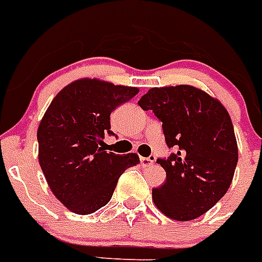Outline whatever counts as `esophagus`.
I'll list each match as a JSON object with an SVG mask.
<instances>
[{
    "label": "esophagus",
    "instance_id": "34e87169",
    "mask_svg": "<svg viewBox=\"0 0 262 262\" xmlns=\"http://www.w3.org/2000/svg\"><path fill=\"white\" fill-rule=\"evenodd\" d=\"M140 162H141L142 166H150V165L155 162V158L153 157H140Z\"/></svg>",
    "mask_w": 262,
    "mask_h": 262
}]
</instances>
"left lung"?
<instances>
[{"mask_svg": "<svg viewBox=\"0 0 262 262\" xmlns=\"http://www.w3.org/2000/svg\"><path fill=\"white\" fill-rule=\"evenodd\" d=\"M138 105L155 112L166 145L177 150L168 160H157L166 181L151 190L155 205L177 221L202 216L228 192L238 161L229 113L192 85L151 88Z\"/></svg>", "mask_w": 262, "mask_h": 262, "instance_id": "left-lung-1", "label": "left lung"}]
</instances>
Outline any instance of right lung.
Returning <instances> with one entry per match:
<instances>
[{"mask_svg": "<svg viewBox=\"0 0 262 262\" xmlns=\"http://www.w3.org/2000/svg\"><path fill=\"white\" fill-rule=\"evenodd\" d=\"M138 88L81 78L53 98L38 125V161L53 194L70 212L90 214L111 201L120 176L140 162L102 148L111 113Z\"/></svg>", "mask_w": 262, "mask_h": 262, "instance_id": "obj_1", "label": "right lung"}]
</instances>
